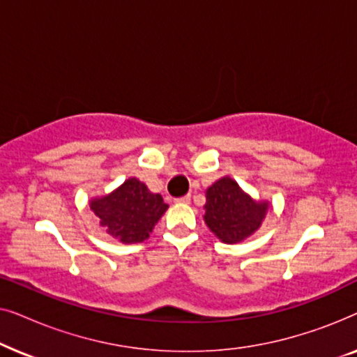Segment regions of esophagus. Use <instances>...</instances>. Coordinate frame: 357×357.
Returning a JSON list of instances; mask_svg holds the SVG:
<instances>
[{
  "mask_svg": "<svg viewBox=\"0 0 357 357\" xmlns=\"http://www.w3.org/2000/svg\"><path fill=\"white\" fill-rule=\"evenodd\" d=\"M190 198H192V197H190V195H185V197H180V198H177V199H175V202H177V203H185V204H187V203H190Z\"/></svg>",
  "mask_w": 357,
  "mask_h": 357,
  "instance_id": "1",
  "label": "esophagus"
}]
</instances>
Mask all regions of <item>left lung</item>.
I'll return each mask as SVG.
<instances>
[{"label":"left lung","mask_w":357,"mask_h":357,"mask_svg":"<svg viewBox=\"0 0 357 357\" xmlns=\"http://www.w3.org/2000/svg\"><path fill=\"white\" fill-rule=\"evenodd\" d=\"M204 222L224 243H237L258 231L268 211V202H255L236 180L222 177L206 190Z\"/></svg>","instance_id":"8db88e82"}]
</instances>
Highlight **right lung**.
<instances>
[{"label": "right lung", "mask_w": 357, "mask_h": 357, "mask_svg": "<svg viewBox=\"0 0 357 357\" xmlns=\"http://www.w3.org/2000/svg\"><path fill=\"white\" fill-rule=\"evenodd\" d=\"M89 206L109 236L121 243H138L149 237L169 204L131 177L105 197L91 199Z\"/></svg>", "instance_id": "obj_1"}]
</instances>
